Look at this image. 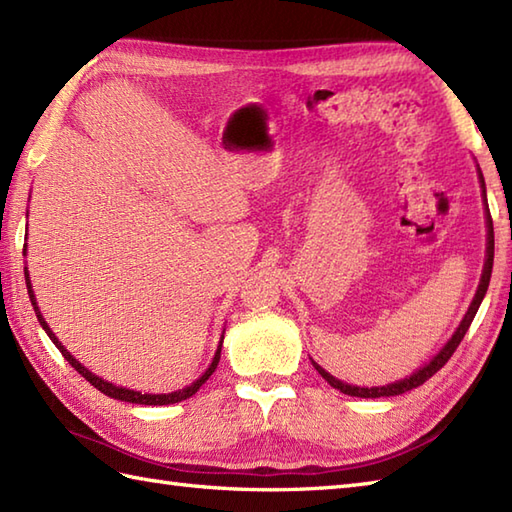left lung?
Returning <instances> with one entry per match:
<instances>
[{"instance_id":"left-lung-1","label":"left lung","mask_w":512,"mask_h":512,"mask_svg":"<svg viewBox=\"0 0 512 512\" xmlns=\"http://www.w3.org/2000/svg\"><path fill=\"white\" fill-rule=\"evenodd\" d=\"M480 182H482V195H484V204H486V187H484L482 171H480ZM486 226H488V244H486V262H484L480 286H477L475 297H473V301H471L469 310H466L462 323L458 325V330L453 332V336L447 341V345H444L442 350H440L436 356H433L427 365L416 369V372H413L411 376L402 378V380H396V383L383 385V387H356V385H347V383H343V380L334 378L332 374L325 372V369H323L321 365H317V363L312 361L314 369H317V372H319L325 380H328V383H330L334 389L343 391V394H347V396H358V398H387V396H398V394H405V391H409V389L420 387L422 383H427V380H429L433 374L440 372V369H442L444 365H447V361L453 356V352L458 350V345L462 343L466 330L471 328V323H473L475 314H477V308H480V303H482V299H484V295H486V290H488V281H491V273H493V255H495L493 217H491V213H488V204H486Z\"/></svg>"}]
</instances>
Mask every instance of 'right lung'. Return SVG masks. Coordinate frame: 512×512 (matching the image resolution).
I'll use <instances>...</instances> for the list:
<instances>
[{
    "instance_id": "1",
    "label": "right lung",
    "mask_w": 512,
    "mask_h": 512,
    "mask_svg": "<svg viewBox=\"0 0 512 512\" xmlns=\"http://www.w3.org/2000/svg\"><path fill=\"white\" fill-rule=\"evenodd\" d=\"M26 250V248H24ZM26 273V286H28V295H30V301H32V308H35V314H37V319H39V323H41V328L46 330V334L50 336V341L59 347V352L63 354V358L65 361H68L76 372H79L85 380H88L90 385H94L96 389L101 391V394H105V396H110V398H114V400H123V402H134V405H154V407H158V405H173V402H180V400H187V398H191L195 391H198L206 380H209V376L215 372V367H217V363H220V354H222V341H224V334H222V341H220V345H217V352H215V356H213V361H211V365H209V369H206V372L195 380V383H191L189 387H184V389H178V391H171V394H143V391H134V389H127V387H118V385H114V383H107V380H103V378H99L96 374H92L88 367H83L79 361H76V358L65 350V347L61 345V341L57 339V336L52 334V330L48 328V323H46V319L41 317V312H39V306H37V299H35V292H32V286H30V277H28V268L24 270Z\"/></svg>"
}]
</instances>
